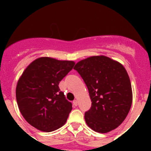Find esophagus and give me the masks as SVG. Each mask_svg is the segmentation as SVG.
<instances>
[{
	"label": "esophagus",
	"instance_id": "34e87169",
	"mask_svg": "<svg viewBox=\"0 0 151 151\" xmlns=\"http://www.w3.org/2000/svg\"><path fill=\"white\" fill-rule=\"evenodd\" d=\"M73 105H74L75 106H76L77 105H78V101H77V100H74V101H73Z\"/></svg>",
	"mask_w": 151,
	"mask_h": 151
}]
</instances>
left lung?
I'll list each match as a JSON object with an SVG mask.
<instances>
[{
    "instance_id": "obj_1",
    "label": "left lung",
    "mask_w": 151,
    "mask_h": 151,
    "mask_svg": "<svg viewBox=\"0 0 151 151\" xmlns=\"http://www.w3.org/2000/svg\"><path fill=\"white\" fill-rule=\"evenodd\" d=\"M74 69L87 85L91 107L85 114L92 130L107 133L127 116L132 104L130 78L122 64L104 55L78 61Z\"/></svg>"
}]
</instances>
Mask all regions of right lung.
Segmentation results:
<instances>
[{
	"mask_svg": "<svg viewBox=\"0 0 151 151\" xmlns=\"http://www.w3.org/2000/svg\"><path fill=\"white\" fill-rule=\"evenodd\" d=\"M74 65V61L42 57L25 69L17 82L16 97L28 123L46 132L66 123L73 106L58 85Z\"/></svg>",
	"mask_w": 151,
	"mask_h": 151,
	"instance_id": "obj_1",
	"label": "right lung"
}]
</instances>
